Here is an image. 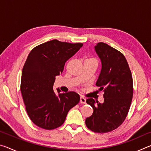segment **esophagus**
<instances>
[{
	"instance_id": "esophagus-1",
	"label": "esophagus",
	"mask_w": 151,
	"mask_h": 151,
	"mask_svg": "<svg viewBox=\"0 0 151 151\" xmlns=\"http://www.w3.org/2000/svg\"><path fill=\"white\" fill-rule=\"evenodd\" d=\"M80 103L82 104H85L86 103V99L85 97L83 96H81V99H80Z\"/></svg>"
}]
</instances>
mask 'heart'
I'll return each mask as SVG.
<instances>
[{
    "label": "heart",
    "instance_id": "b5f03b06",
    "mask_svg": "<svg viewBox=\"0 0 151 151\" xmlns=\"http://www.w3.org/2000/svg\"><path fill=\"white\" fill-rule=\"evenodd\" d=\"M95 60L94 59V58H88V59H86L85 60Z\"/></svg>",
    "mask_w": 151,
    "mask_h": 151
}]
</instances>
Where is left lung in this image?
Wrapping results in <instances>:
<instances>
[{
  "label": "left lung",
  "instance_id": "obj_1",
  "mask_svg": "<svg viewBox=\"0 0 151 151\" xmlns=\"http://www.w3.org/2000/svg\"><path fill=\"white\" fill-rule=\"evenodd\" d=\"M94 48L102 63L96 85L100 87L99 91L104 92V103L86 99L93 113L86 119L85 123L92 131L106 133L117 129L126 119L133 95V83L122 53L104 42H99Z\"/></svg>",
  "mask_w": 151,
  "mask_h": 151
}]
</instances>
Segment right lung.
<instances>
[{
  "instance_id": "1",
  "label": "right lung",
  "mask_w": 151,
  "mask_h": 151,
  "mask_svg": "<svg viewBox=\"0 0 151 151\" xmlns=\"http://www.w3.org/2000/svg\"><path fill=\"white\" fill-rule=\"evenodd\" d=\"M83 43L52 40L30 51L22 71L20 91L28 115L42 129L60 127L68 112L76 105L80 96L73 91L58 95L53 91L55 76L63 73L65 63L77 52Z\"/></svg>"
}]
</instances>
